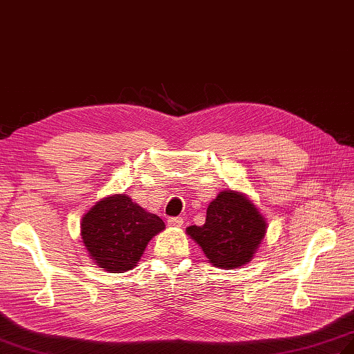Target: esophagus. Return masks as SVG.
<instances>
[{
  "mask_svg": "<svg viewBox=\"0 0 354 354\" xmlns=\"http://www.w3.org/2000/svg\"><path fill=\"white\" fill-rule=\"evenodd\" d=\"M167 223L170 225V227L181 228L184 225V219H183V217H170V219H167Z\"/></svg>",
  "mask_w": 354,
  "mask_h": 354,
  "instance_id": "34e87169",
  "label": "esophagus"
}]
</instances>
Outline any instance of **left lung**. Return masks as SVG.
Here are the masks:
<instances>
[{
    "label": "left lung",
    "mask_w": 354,
    "mask_h": 354,
    "mask_svg": "<svg viewBox=\"0 0 354 354\" xmlns=\"http://www.w3.org/2000/svg\"><path fill=\"white\" fill-rule=\"evenodd\" d=\"M266 221L245 194L223 190L209 202L202 227L187 228L213 266L234 269L250 263L266 234Z\"/></svg>",
    "instance_id": "left-lung-1"
}]
</instances>
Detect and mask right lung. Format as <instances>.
Returning <instances> with one entry per match:
<instances>
[{
    "label": "right lung",
    "mask_w": 354,
    "mask_h": 354,
    "mask_svg": "<svg viewBox=\"0 0 354 354\" xmlns=\"http://www.w3.org/2000/svg\"><path fill=\"white\" fill-rule=\"evenodd\" d=\"M164 228L161 217L146 212L127 194H112L84 216L80 236L97 266L120 274L137 266L147 243Z\"/></svg>",
    "instance_id": "add662e5"
}]
</instances>
